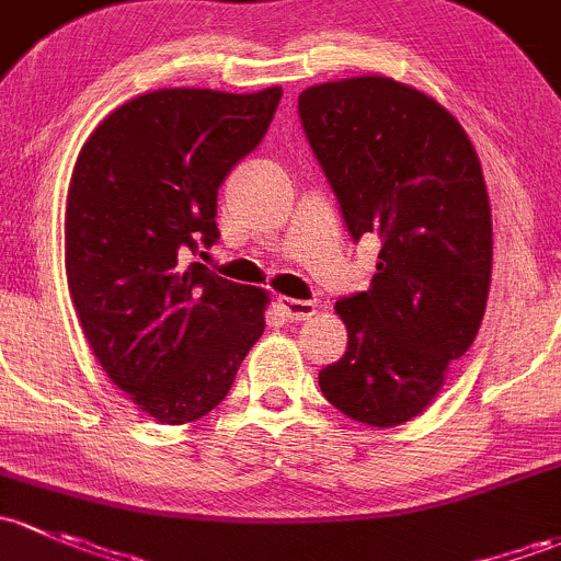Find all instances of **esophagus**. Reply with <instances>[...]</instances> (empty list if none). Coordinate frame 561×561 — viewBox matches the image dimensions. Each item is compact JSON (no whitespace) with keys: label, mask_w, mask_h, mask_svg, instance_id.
<instances>
[{"label":"esophagus","mask_w":561,"mask_h":561,"mask_svg":"<svg viewBox=\"0 0 561 561\" xmlns=\"http://www.w3.org/2000/svg\"><path fill=\"white\" fill-rule=\"evenodd\" d=\"M278 308L280 313L286 316L288 321L299 323V321H308L310 316H316V302H305V299H291V297H278Z\"/></svg>","instance_id":"1"}]
</instances>
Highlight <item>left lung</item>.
Wrapping results in <instances>:
<instances>
[{
	"mask_svg": "<svg viewBox=\"0 0 561 561\" xmlns=\"http://www.w3.org/2000/svg\"><path fill=\"white\" fill-rule=\"evenodd\" d=\"M299 118L351 238L380 240L367 291L334 302L343 359L319 386L348 419L397 426L424 413L476 340L492 286V207L459 121L391 78L299 94Z\"/></svg>",
	"mask_w": 561,
	"mask_h": 561,
	"instance_id": "1",
	"label": "left lung"
}]
</instances>
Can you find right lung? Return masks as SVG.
<instances>
[{
	"label": "right lung",
	"mask_w": 561,
	"mask_h": 561,
	"mask_svg": "<svg viewBox=\"0 0 561 561\" xmlns=\"http://www.w3.org/2000/svg\"><path fill=\"white\" fill-rule=\"evenodd\" d=\"M280 94L151 91L113 110L75 161L69 294L107 378L159 424L210 413L264 332L267 291L188 251L218 240V188L262 142Z\"/></svg>",
	"instance_id": "1"
}]
</instances>
